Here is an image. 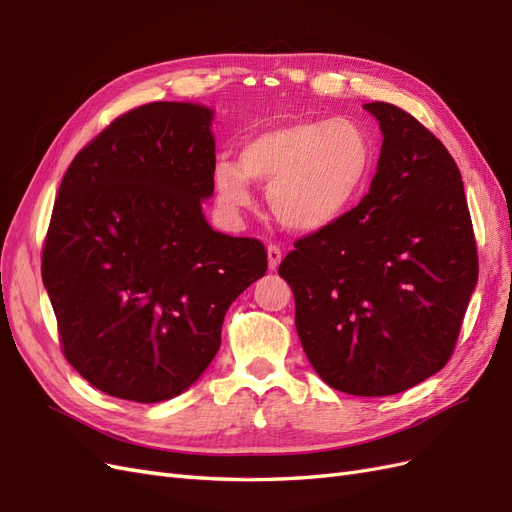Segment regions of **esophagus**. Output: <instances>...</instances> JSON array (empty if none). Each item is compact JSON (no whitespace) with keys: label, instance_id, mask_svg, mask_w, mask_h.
<instances>
[{"label":"esophagus","instance_id":"1","mask_svg":"<svg viewBox=\"0 0 512 512\" xmlns=\"http://www.w3.org/2000/svg\"><path fill=\"white\" fill-rule=\"evenodd\" d=\"M267 256H269V269L275 271L277 267H280V262H282V247L275 245V243L267 245Z\"/></svg>","mask_w":512,"mask_h":512}]
</instances>
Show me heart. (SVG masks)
Masks as SVG:
<instances>
[{
    "label": "heart",
    "mask_w": 512,
    "mask_h": 512,
    "mask_svg": "<svg viewBox=\"0 0 512 512\" xmlns=\"http://www.w3.org/2000/svg\"><path fill=\"white\" fill-rule=\"evenodd\" d=\"M376 162L369 132L352 119H297L252 134L239 160L220 158L213 188L222 205H252V179L269 183V205L286 228L335 224L365 190Z\"/></svg>",
    "instance_id": "obj_1"
}]
</instances>
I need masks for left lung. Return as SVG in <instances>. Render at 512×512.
I'll list each match as a JSON object with an SVG mask.
<instances>
[{"label": "left lung", "instance_id": "obj_1", "mask_svg": "<svg viewBox=\"0 0 512 512\" xmlns=\"http://www.w3.org/2000/svg\"><path fill=\"white\" fill-rule=\"evenodd\" d=\"M365 108L384 136L369 192L294 241L277 273L292 288L294 324L318 376L348 395L384 397L451 359L478 256L451 153L399 106Z\"/></svg>", "mask_w": 512, "mask_h": 512}]
</instances>
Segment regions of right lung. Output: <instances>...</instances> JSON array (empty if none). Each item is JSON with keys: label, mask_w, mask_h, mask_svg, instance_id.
I'll return each instance as SVG.
<instances>
[{"label": "right lung", "mask_w": 512, "mask_h": 512, "mask_svg": "<svg viewBox=\"0 0 512 512\" xmlns=\"http://www.w3.org/2000/svg\"><path fill=\"white\" fill-rule=\"evenodd\" d=\"M213 111L151 102L117 117L68 166L42 282L68 363L98 391L156 404L200 378L230 303L267 273L258 239L215 232Z\"/></svg>", "instance_id": "obj_1"}]
</instances>
